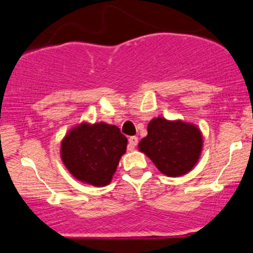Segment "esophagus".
<instances>
[{
    "label": "esophagus",
    "instance_id": "1",
    "mask_svg": "<svg viewBox=\"0 0 253 253\" xmlns=\"http://www.w3.org/2000/svg\"><path fill=\"white\" fill-rule=\"evenodd\" d=\"M136 144H138V136H130L128 139V150L129 151H133L134 150V147L136 146Z\"/></svg>",
    "mask_w": 253,
    "mask_h": 253
}]
</instances>
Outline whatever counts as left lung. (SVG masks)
<instances>
[{"instance_id":"1","label":"left lung","mask_w":253,"mask_h":253,"mask_svg":"<svg viewBox=\"0 0 253 253\" xmlns=\"http://www.w3.org/2000/svg\"><path fill=\"white\" fill-rule=\"evenodd\" d=\"M203 135L195 124L157 117L147 125V135L138 144L157 169L169 177L187 175L199 162Z\"/></svg>"}]
</instances>
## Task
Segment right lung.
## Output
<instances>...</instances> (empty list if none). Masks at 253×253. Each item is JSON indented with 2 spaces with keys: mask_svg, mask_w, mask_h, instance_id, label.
Listing matches in <instances>:
<instances>
[{
  "mask_svg": "<svg viewBox=\"0 0 253 253\" xmlns=\"http://www.w3.org/2000/svg\"><path fill=\"white\" fill-rule=\"evenodd\" d=\"M127 138L115 125L106 123L75 125L60 141V158L77 181L106 187L126 153Z\"/></svg>",
  "mask_w": 253,
  "mask_h": 253,
  "instance_id": "right-lung-1",
  "label": "right lung"
}]
</instances>
